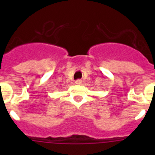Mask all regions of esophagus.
<instances>
[{"label":"esophagus","instance_id":"obj_1","mask_svg":"<svg viewBox=\"0 0 155 155\" xmlns=\"http://www.w3.org/2000/svg\"><path fill=\"white\" fill-rule=\"evenodd\" d=\"M75 84H82V81L81 80H77L75 81Z\"/></svg>","mask_w":155,"mask_h":155}]
</instances>
